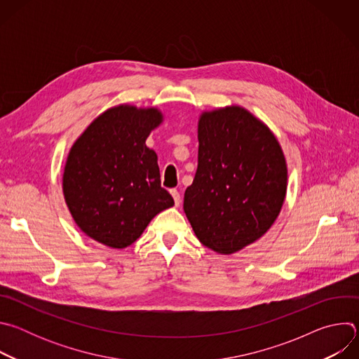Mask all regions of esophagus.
I'll use <instances>...</instances> for the list:
<instances>
[{
	"instance_id": "esophagus-1",
	"label": "esophagus",
	"mask_w": 359,
	"mask_h": 359,
	"mask_svg": "<svg viewBox=\"0 0 359 359\" xmlns=\"http://www.w3.org/2000/svg\"><path fill=\"white\" fill-rule=\"evenodd\" d=\"M170 193H172V196H173V198H175V204H176V206H180V203H182V196H180V193H179L176 189L170 190Z\"/></svg>"
}]
</instances>
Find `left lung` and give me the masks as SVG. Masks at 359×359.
I'll return each mask as SVG.
<instances>
[{
  "label": "left lung",
  "mask_w": 359,
  "mask_h": 359,
  "mask_svg": "<svg viewBox=\"0 0 359 359\" xmlns=\"http://www.w3.org/2000/svg\"><path fill=\"white\" fill-rule=\"evenodd\" d=\"M184 213L203 245L233 254L267 233L287 193V163L273 132L248 111L201 114Z\"/></svg>",
  "instance_id": "left-lung-1"
}]
</instances>
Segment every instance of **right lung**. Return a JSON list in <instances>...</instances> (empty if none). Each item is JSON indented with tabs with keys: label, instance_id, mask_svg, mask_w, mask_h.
<instances>
[{
	"label": "right lung",
	"instance_id": "add662e5",
	"mask_svg": "<svg viewBox=\"0 0 359 359\" xmlns=\"http://www.w3.org/2000/svg\"><path fill=\"white\" fill-rule=\"evenodd\" d=\"M162 121L156 108L119 105L99 115L71 147L64 196L75 223L90 238L125 248L175 204L161 186L158 155L146 146Z\"/></svg>",
	"mask_w": 359,
	"mask_h": 359
}]
</instances>
